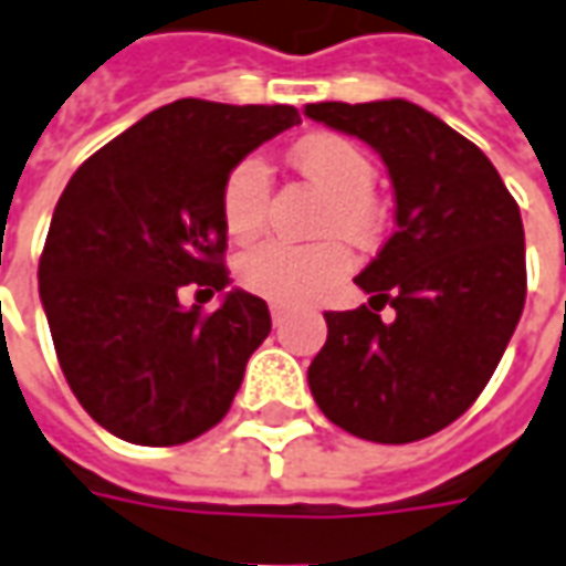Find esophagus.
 Listing matches in <instances>:
<instances>
[{"label":"esophagus","mask_w":566,"mask_h":566,"mask_svg":"<svg viewBox=\"0 0 566 566\" xmlns=\"http://www.w3.org/2000/svg\"><path fill=\"white\" fill-rule=\"evenodd\" d=\"M270 312H272V324H275V327H282V324H284V310H282V306H270Z\"/></svg>","instance_id":"1"}]
</instances>
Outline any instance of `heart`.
I'll return each mask as SVG.
<instances>
[{
	"instance_id": "b5f03b06",
	"label": "heart",
	"mask_w": 566,
	"mask_h": 566,
	"mask_svg": "<svg viewBox=\"0 0 566 566\" xmlns=\"http://www.w3.org/2000/svg\"><path fill=\"white\" fill-rule=\"evenodd\" d=\"M291 159L300 174L327 196L318 232L343 235L355 244L374 242L382 229V211L370 196L377 184V165L358 144L337 134H312L294 146ZM270 168L254 156L242 159L223 184V223L235 242H248L270 214ZM352 260L339 242L254 244L239 263V279L251 294L279 306H306L337 287Z\"/></svg>"
}]
</instances>
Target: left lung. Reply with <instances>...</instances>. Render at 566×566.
<instances>
[{"label":"left lung","instance_id":"1","mask_svg":"<svg viewBox=\"0 0 566 566\" xmlns=\"http://www.w3.org/2000/svg\"><path fill=\"white\" fill-rule=\"evenodd\" d=\"M306 116L374 146L395 189L392 239L355 279L370 306L324 312L312 398L365 441H420L475 405L515 334L527 296L517 201L472 140L410 101H327Z\"/></svg>","mask_w":566,"mask_h":566}]
</instances>
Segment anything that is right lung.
I'll return each mask as SVG.
<instances>
[{
	"label": "right lung",
	"instance_id": "right-lung-1",
	"mask_svg": "<svg viewBox=\"0 0 566 566\" xmlns=\"http://www.w3.org/2000/svg\"><path fill=\"white\" fill-rule=\"evenodd\" d=\"M296 122L284 104L184 97L70 177L39 260V296L63 377L106 432L171 448L227 417L248 358L270 337V310L239 287L211 315L177 294L227 287L223 184Z\"/></svg>",
	"mask_w": 566,
	"mask_h": 566
}]
</instances>
